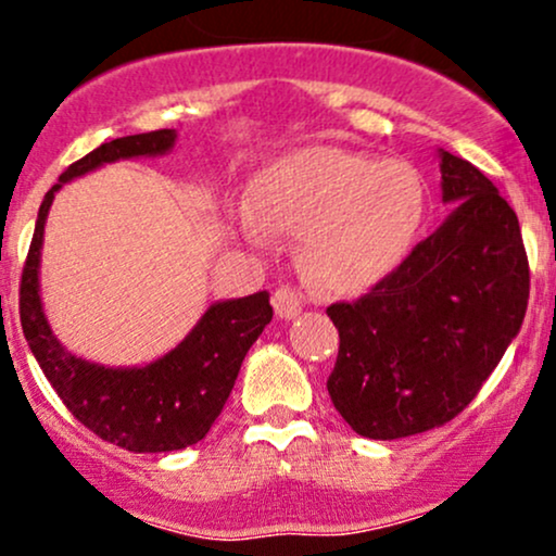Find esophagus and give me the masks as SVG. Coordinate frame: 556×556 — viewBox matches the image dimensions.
Wrapping results in <instances>:
<instances>
[{
    "label": "esophagus",
    "instance_id": "34e87169",
    "mask_svg": "<svg viewBox=\"0 0 556 556\" xmlns=\"http://www.w3.org/2000/svg\"><path fill=\"white\" fill-rule=\"evenodd\" d=\"M303 311V298L298 295V290L282 285L277 292H274V314L279 318H295Z\"/></svg>",
    "mask_w": 556,
    "mask_h": 556
}]
</instances>
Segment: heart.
I'll use <instances>...</instances> for the list:
<instances>
[{
    "mask_svg": "<svg viewBox=\"0 0 556 556\" xmlns=\"http://www.w3.org/2000/svg\"><path fill=\"white\" fill-rule=\"evenodd\" d=\"M424 214V180L407 162L314 146L274 159L253 177L240 229L258 242L269 227L298 232L311 279L350 292L397 269Z\"/></svg>",
    "mask_w": 556,
    "mask_h": 556,
    "instance_id": "1",
    "label": "heart"
}]
</instances>
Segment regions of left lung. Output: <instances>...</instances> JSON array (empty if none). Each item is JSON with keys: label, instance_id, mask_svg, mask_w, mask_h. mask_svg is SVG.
I'll use <instances>...</instances> for the list:
<instances>
[{"label": "left lung", "instance_id": "left-lung-1", "mask_svg": "<svg viewBox=\"0 0 556 556\" xmlns=\"http://www.w3.org/2000/svg\"><path fill=\"white\" fill-rule=\"evenodd\" d=\"M439 172L452 212L437 232L358 303L327 308L340 331L329 397L366 439L413 437L463 413L526 318L518 216L465 159L439 149Z\"/></svg>", "mask_w": 556, "mask_h": 556}]
</instances>
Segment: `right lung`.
I'll use <instances>...</instances> for the list:
<instances>
[{"label":"right lung","instance_id":"1","mask_svg":"<svg viewBox=\"0 0 556 556\" xmlns=\"http://www.w3.org/2000/svg\"><path fill=\"white\" fill-rule=\"evenodd\" d=\"M175 143L177 130L140 132L101 143L70 164L38 208L21 282L23 334L49 384L86 429L130 452H175L201 442L219 418L248 350L274 316L269 292L216 300L175 348L143 366H104L56 340L41 300L43 227L54 195L104 164L164 156Z\"/></svg>","mask_w":556,"mask_h":556}]
</instances>
